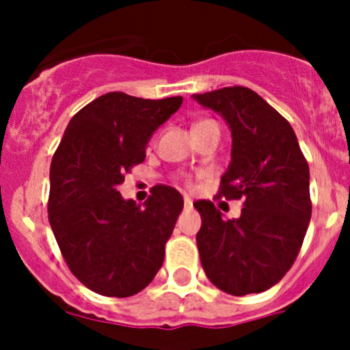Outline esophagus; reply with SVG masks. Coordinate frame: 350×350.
<instances>
[{"mask_svg": "<svg viewBox=\"0 0 350 350\" xmlns=\"http://www.w3.org/2000/svg\"><path fill=\"white\" fill-rule=\"evenodd\" d=\"M185 208L186 210H191L193 208V200L189 196H185Z\"/></svg>", "mask_w": 350, "mask_h": 350, "instance_id": "34e87169", "label": "esophagus"}]
</instances>
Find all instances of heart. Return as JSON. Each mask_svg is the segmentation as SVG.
Returning <instances> with one entry per match:
<instances>
[{
    "label": "heart",
    "instance_id": "1",
    "mask_svg": "<svg viewBox=\"0 0 350 350\" xmlns=\"http://www.w3.org/2000/svg\"><path fill=\"white\" fill-rule=\"evenodd\" d=\"M203 123H213V122H201V123H198V125H203Z\"/></svg>",
    "mask_w": 350,
    "mask_h": 350
}]
</instances>
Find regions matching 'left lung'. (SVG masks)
<instances>
[{
	"instance_id": "left-lung-1",
	"label": "left lung",
	"mask_w": 350,
	"mask_h": 350,
	"mask_svg": "<svg viewBox=\"0 0 350 350\" xmlns=\"http://www.w3.org/2000/svg\"><path fill=\"white\" fill-rule=\"evenodd\" d=\"M191 98L227 122L232 150L220 196L243 200L241 217L232 220L211 201L195 203L201 266L228 295L262 293L288 273L305 239L312 218L308 162L291 125L249 88Z\"/></svg>"
}]
</instances>
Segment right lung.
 <instances>
[{
  "label": "right lung",
  "mask_w": 350,
  "mask_h": 350,
  "mask_svg": "<svg viewBox=\"0 0 350 350\" xmlns=\"http://www.w3.org/2000/svg\"><path fill=\"white\" fill-rule=\"evenodd\" d=\"M181 105V96L144 100L115 91L86 105L66 126L51 164L49 221L69 269L98 295H137L161 269L185 206L181 193L155 186L137 204L118 186Z\"/></svg>",
  "instance_id": "right-lung-1"
}]
</instances>
